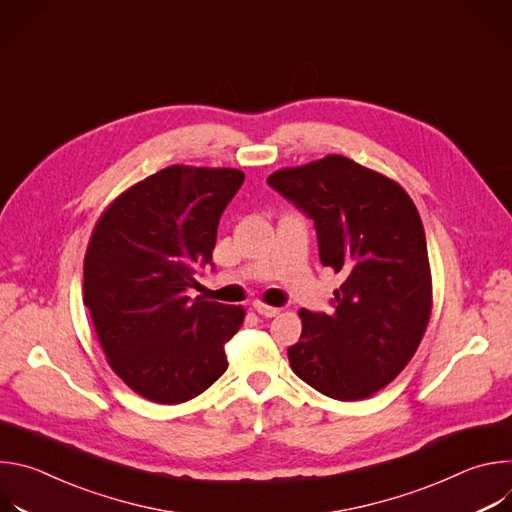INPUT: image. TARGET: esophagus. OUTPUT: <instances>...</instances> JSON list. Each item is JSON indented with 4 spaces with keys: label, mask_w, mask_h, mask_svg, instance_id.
I'll return each instance as SVG.
<instances>
[{
    "label": "esophagus",
    "mask_w": 512,
    "mask_h": 512,
    "mask_svg": "<svg viewBox=\"0 0 512 512\" xmlns=\"http://www.w3.org/2000/svg\"><path fill=\"white\" fill-rule=\"evenodd\" d=\"M253 308L261 314V316H265V318H273V316H277L281 310L279 308H273V306H267V304H263L261 300H257V302H253Z\"/></svg>",
    "instance_id": "esophagus-1"
}]
</instances>
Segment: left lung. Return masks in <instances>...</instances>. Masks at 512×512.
<instances>
[{"label":"left lung","instance_id":"1","mask_svg":"<svg viewBox=\"0 0 512 512\" xmlns=\"http://www.w3.org/2000/svg\"><path fill=\"white\" fill-rule=\"evenodd\" d=\"M267 182L314 218L322 263L344 275L332 316L300 310L291 371L326 397L367 399L407 367L429 324L419 212L395 180L338 154L277 170Z\"/></svg>","mask_w":512,"mask_h":512}]
</instances>
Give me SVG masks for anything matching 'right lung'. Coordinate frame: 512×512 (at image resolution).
I'll use <instances>...</instances> for the list:
<instances>
[{
  "instance_id": "1",
  "label": "right lung",
  "mask_w": 512,
  "mask_h": 512,
  "mask_svg": "<svg viewBox=\"0 0 512 512\" xmlns=\"http://www.w3.org/2000/svg\"><path fill=\"white\" fill-rule=\"evenodd\" d=\"M243 180L235 168L168 166L119 194L93 229L83 300L109 367L143 399L190 401L229 367L225 344L245 310L186 294Z\"/></svg>"
}]
</instances>
